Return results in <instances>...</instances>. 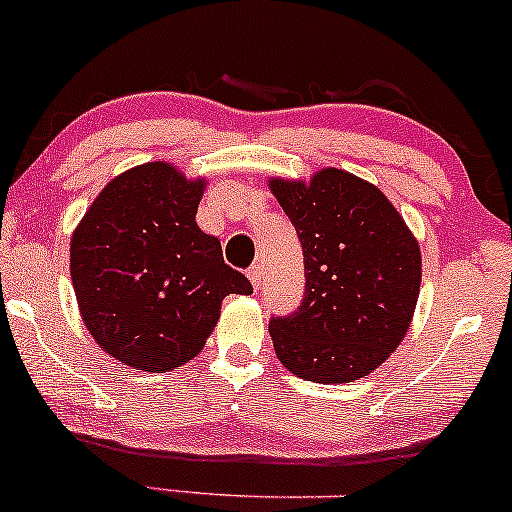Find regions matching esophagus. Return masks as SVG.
<instances>
[{"mask_svg":"<svg viewBox=\"0 0 512 512\" xmlns=\"http://www.w3.org/2000/svg\"><path fill=\"white\" fill-rule=\"evenodd\" d=\"M248 279L252 281V286H255V289H260V286H262V267H260V264H252V267L248 269Z\"/></svg>","mask_w":512,"mask_h":512,"instance_id":"34e87169","label":"esophagus"}]
</instances>
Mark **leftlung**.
<instances>
[{"label": "left lung", "instance_id": "obj_1", "mask_svg": "<svg viewBox=\"0 0 512 512\" xmlns=\"http://www.w3.org/2000/svg\"><path fill=\"white\" fill-rule=\"evenodd\" d=\"M303 245L305 298L269 325L284 368L313 383L373 373L407 334L421 289V248L373 182L342 168L269 178Z\"/></svg>", "mask_w": 512, "mask_h": 512}]
</instances>
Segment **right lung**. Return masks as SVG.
Masks as SVG:
<instances>
[{
    "instance_id": "right-lung-1",
    "label": "right lung",
    "mask_w": 512,
    "mask_h": 512,
    "mask_svg": "<svg viewBox=\"0 0 512 512\" xmlns=\"http://www.w3.org/2000/svg\"><path fill=\"white\" fill-rule=\"evenodd\" d=\"M207 178L151 161L113 178L69 243L81 320L108 356L146 373L192 361L228 293H252L197 226Z\"/></svg>"
}]
</instances>
